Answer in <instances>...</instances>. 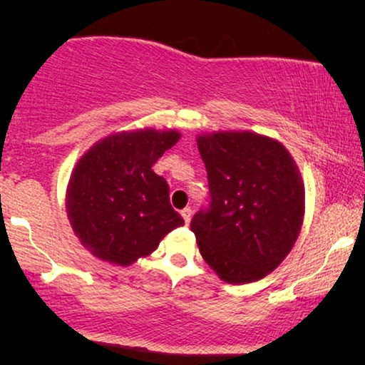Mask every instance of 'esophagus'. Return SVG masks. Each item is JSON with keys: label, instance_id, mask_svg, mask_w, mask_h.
<instances>
[{"label": "esophagus", "instance_id": "34e87169", "mask_svg": "<svg viewBox=\"0 0 365 365\" xmlns=\"http://www.w3.org/2000/svg\"><path fill=\"white\" fill-rule=\"evenodd\" d=\"M181 216H182L184 222H186V224L191 222V217H192V211H191V207H184L182 211H181Z\"/></svg>", "mask_w": 365, "mask_h": 365}]
</instances>
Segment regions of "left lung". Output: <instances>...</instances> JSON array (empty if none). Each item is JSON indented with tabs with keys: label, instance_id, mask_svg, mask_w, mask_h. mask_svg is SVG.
<instances>
[{
	"label": "left lung",
	"instance_id": "obj_1",
	"mask_svg": "<svg viewBox=\"0 0 365 365\" xmlns=\"http://www.w3.org/2000/svg\"><path fill=\"white\" fill-rule=\"evenodd\" d=\"M211 204L191 221L199 252L229 284L256 282L281 264L301 232L304 182L291 153L251 131L197 136Z\"/></svg>",
	"mask_w": 365,
	"mask_h": 365
}]
</instances>
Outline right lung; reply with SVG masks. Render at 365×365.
<instances>
[{"mask_svg": "<svg viewBox=\"0 0 365 365\" xmlns=\"http://www.w3.org/2000/svg\"><path fill=\"white\" fill-rule=\"evenodd\" d=\"M176 129L109 134L74 166L66 212L79 242L94 257L129 266L146 257L184 219L169 202L166 179L153 164L179 141Z\"/></svg>", "mask_w": 365, "mask_h": 365, "instance_id": "right-lung-1", "label": "right lung"}]
</instances>
